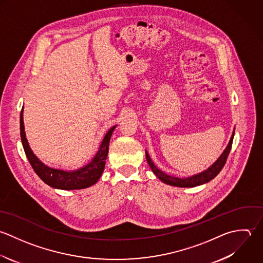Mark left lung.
<instances>
[{
  "label": "left lung",
  "instance_id": "8db88e82",
  "mask_svg": "<svg viewBox=\"0 0 263 263\" xmlns=\"http://www.w3.org/2000/svg\"><path fill=\"white\" fill-rule=\"evenodd\" d=\"M234 135L235 133H233V136L230 140V143L228 145V147L226 148V151L223 152V154L220 156V158L210 167L208 168L206 171L194 175L192 177H187V178H178V177H173L170 175L165 174L164 172H162L161 170H159L153 163V161L151 160L149 156L147 153H145L146 156V161L149 165V167L152 168L153 172L156 174V176L161 179L164 183H167L169 185H173V186H178V187H194V186H198L201 184H204L210 180H212L215 176L218 175V173L221 171V169L223 168V166L227 163L228 157L231 153L232 149V145H233V140H234Z\"/></svg>",
  "mask_w": 263,
  "mask_h": 263
}]
</instances>
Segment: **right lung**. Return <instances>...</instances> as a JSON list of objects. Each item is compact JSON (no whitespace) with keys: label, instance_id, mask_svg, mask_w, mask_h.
I'll list each match as a JSON object with an SVG mask.
<instances>
[{"label":"right lung","instance_id":"1","mask_svg":"<svg viewBox=\"0 0 263 263\" xmlns=\"http://www.w3.org/2000/svg\"><path fill=\"white\" fill-rule=\"evenodd\" d=\"M116 126L110 128L108 132L106 133L105 137L103 138V141L99 147L98 153L93 158V160L85 167L76 170V171H62L57 169H52L47 166H45L31 152L27 140L25 138V132H24V126H23V115L22 109L20 112V137L21 142L23 145L24 153L26 155V158L31 165L33 171L37 174V176L49 186L59 190H65V191H71V190H82L89 187L93 184H95L98 179L100 178L104 166H105V160L107 158L108 154V145L109 140L112 134V131L115 130Z\"/></svg>","mask_w":263,"mask_h":263}]
</instances>
